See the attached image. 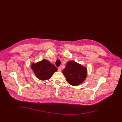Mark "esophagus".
I'll use <instances>...</instances> for the list:
<instances>
[{"instance_id": "1", "label": "esophagus", "mask_w": 122, "mask_h": 122, "mask_svg": "<svg viewBox=\"0 0 122 122\" xmlns=\"http://www.w3.org/2000/svg\"><path fill=\"white\" fill-rule=\"evenodd\" d=\"M57 69H58V71H61V67H59L57 68Z\"/></svg>"}]
</instances>
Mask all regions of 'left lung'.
<instances>
[{"label": "left lung", "instance_id": "1", "mask_svg": "<svg viewBox=\"0 0 122 122\" xmlns=\"http://www.w3.org/2000/svg\"><path fill=\"white\" fill-rule=\"evenodd\" d=\"M66 81L71 85L77 86L85 80L87 70L86 67L74 61L67 62L66 67L62 71Z\"/></svg>", "mask_w": 122, "mask_h": 122}]
</instances>
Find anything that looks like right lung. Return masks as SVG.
Here are the masks:
<instances>
[{
  "label": "right lung",
  "instance_id": "1",
  "mask_svg": "<svg viewBox=\"0 0 122 122\" xmlns=\"http://www.w3.org/2000/svg\"><path fill=\"white\" fill-rule=\"evenodd\" d=\"M31 68L36 77L41 80L50 79L52 75L57 71L55 65L45 59L36 63H32Z\"/></svg>",
  "mask_w": 122,
  "mask_h": 122
}]
</instances>
